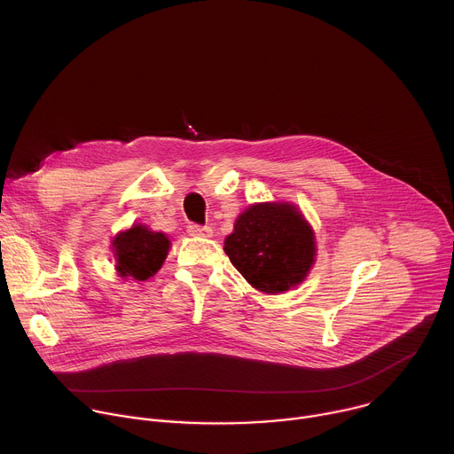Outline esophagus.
Wrapping results in <instances>:
<instances>
[{"mask_svg": "<svg viewBox=\"0 0 454 454\" xmlns=\"http://www.w3.org/2000/svg\"><path fill=\"white\" fill-rule=\"evenodd\" d=\"M188 235L192 237H212V228L210 226H201V224H188L186 226Z\"/></svg>", "mask_w": 454, "mask_h": 454, "instance_id": "obj_1", "label": "esophagus"}]
</instances>
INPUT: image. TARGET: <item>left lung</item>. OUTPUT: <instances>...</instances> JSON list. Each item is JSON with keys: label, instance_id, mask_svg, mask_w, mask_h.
I'll use <instances>...</instances> for the list:
<instances>
[{"label": "left lung", "instance_id": "left-lung-1", "mask_svg": "<svg viewBox=\"0 0 454 454\" xmlns=\"http://www.w3.org/2000/svg\"><path fill=\"white\" fill-rule=\"evenodd\" d=\"M224 251L254 289L277 294L307 277L316 246L310 226L293 205L261 203L239 215Z\"/></svg>", "mask_w": 454, "mask_h": 454}]
</instances>
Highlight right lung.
<instances>
[{
    "label": "right lung",
    "mask_w": 454,
    "mask_h": 454,
    "mask_svg": "<svg viewBox=\"0 0 454 454\" xmlns=\"http://www.w3.org/2000/svg\"><path fill=\"white\" fill-rule=\"evenodd\" d=\"M113 247L120 277L144 282L158 273L168 253L170 242L165 233L151 231L149 228L137 224L131 230L116 235Z\"/></svg>",
    "instance_id": "obj_1"
}]
</instances>
